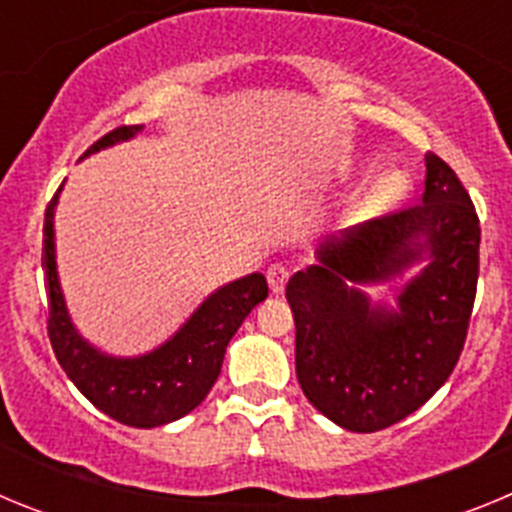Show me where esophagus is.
<instances>
[{
	"label": "esophagus",
	"instance_id": "34e87169",
	"mask_svg": "<svg viewBox=\"0 0 512 512\" xmlns=\"http://www.w3.org/2000/svg\"><path fill=\"white\" fill-rule=\"evenodd\" d=\"M287 279H289V271L287 266L282 264L269 266V271H266V282H269V289L274 292V295H282L284 287H287Z\"/></svg>",
	"mask_w": 512,
	"mask_h": 512
}]
</instances>
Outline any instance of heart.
<instances>
[{"label": "heart", "instance_id": "heart-1", "mask_svg": "<svg viewBox=\"0 0 512 512\" xmlns=\"http://www.w3.org/2000/svg\"><path fill=\"white\" fill-rule=\"evenodd\" d=\"M410 192V179L405 171L400 169H384L377 176H372L369 182L361 184L348 202L343 205L341 225L346 228H356V225L374 223L379 217L390 215L397 207L402 205V200L408 197Z\"/></svg>", "mask_w": 512, "mask_h": 512}]
</instances>
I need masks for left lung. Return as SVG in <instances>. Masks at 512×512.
Returning <instances> with one entry per match:
<instances>
[{
  "label": "left lung",
  "mask_w": 512,
  "mask_h": 512,
  "mask_svg": "<svg viewBox=\"0 0 512 512\" xmlns=\"http://www.w3.org/2000/svg\"><path fill=\"white\" fill-rule=\"evenodd\" d=\"M287 284L297 379L354 433L400 423L454 372L479 271V220L449 164L425 153L423 205L330 235ZM392 286V303L365 289Z\"/></svg>",
  "instance_id": "1"
}]
</instances>
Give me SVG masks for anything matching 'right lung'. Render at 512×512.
Wrapping results in <instances>:
<instances>
[{"label":"right lung","instance_id":"right-lung-1","mask_svg":"<svg viewBox=\"0 0 512 512\" xmlns=\"http://www.w3.org/2000/svg\"><path fill=\"white\" fill-rule=\"evenodd\" d=\"M140 133L143 125L112 130L84 156L133 140ZM61 189L45 210L43 225V271L51 310L48 336L58 364L76 384V390L117 423L158 428L184 418L205 400L220 377L225 348L235 330L241 328L253 307L269 297L264 274L253 271L217 287L164 343L146 354H107L76 328L63 297L56 261V207Z\"/></svg>","mask_w":512,"mask_h":512}]
</instances>
